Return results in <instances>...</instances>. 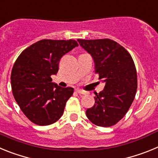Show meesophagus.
I'll use <instances>...</instances> for the list:
<instances>
[{
  "label": "esophagus",
  "instance_id": "esophagus-1",
  "mask_svg": "<svg viewBox=\"0 0 158 158\" xmlns=\"http://www.w3.org/2000/svg\"><path fill=\"white\" fill-rule=\"evenodd\" d=\"M76 92L78 93V94H80V95H85L86 93L85 92L83 91V90H81V89H77Z\"/></svg>",
  "mask_w": 158,
  "mask_h": 158
}]
</instances>
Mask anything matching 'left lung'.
Here are the masks:
<instances>
[{
    "label": "left lung",
    "mask_w": 158,
    "mask_h": 158,
    "mask_svg": "<svg viewBox=\"0 0 158 158\" xmlns=\"http://www.w3.org/2000/svg\"><path fill=\"white\" fill-rule=\"evenodd\" d=\"M91 54L95 73L105 83L93 107L86 110L88 118L99 127L116 124L127 114L136 94L138 81L135 62L126 49L114 40H77Z\"/></svg>",
    "instance_id": "left-lung-1"
}]
</instances>
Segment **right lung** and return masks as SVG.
I'll return each mask as SVG.
<instances>
[{"label": "right lung", "instance_id": "obj_1", "mask_svg": "<svg viewBox=\"0 0 158 158\" xmlns=\"http://www.w3.org/2000/svg\"><path fill=\"white\" fill-rule=\"evenodd\" d=\"M76 40H42L26 48L14 63L11 85L14 98L29 120L40 126L51 125L61 118L71 87L52 81L64 54L77 47Z\"/></svg>", "mask_w": 158, "mask_h": 158}]
</instances>
